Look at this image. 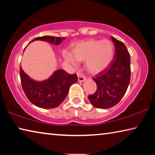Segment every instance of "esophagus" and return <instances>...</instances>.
Instances as JSON below:
<instances>
[{
    "label": "esophagus",
    "instance_id": "34e87169",
    "mask_svg": "<svg viewBox=\"0 0 155 155\" xmlns=\"http://www.w3.org/2000/svg\"><path fill=\"white\" fill-rule=\"evenodd\" d=\"M77 75H78V81H80V82H83V81H84L85 80V77L82 74V73L78 72H77Z\"/></svg>",
    "mask_w": 155,
    "mask_h": 155
}]
</instances>
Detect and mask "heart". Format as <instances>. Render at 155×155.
<instances>
[{"mask_svg":"<svg viewBox=\"0 0 155 155\" xmlns=\"http://www.w3.org/2000/svg\"><path fill=\"white\" fill-rule=\"evenodd\" d=\"M115 48L109 40H90L78 43L72 50V54L65 52L64 57L72 65L78 61H85L89 72L96 74L108 66L114 55Z\"/></svg>","mask_w":155,"mask_h":155,"instance_id":"b5f03b06","label":"heart"}]
</instances>
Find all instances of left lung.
<instances>
[{"instance_id": "left-lung-1", "label": "left lung", "mask_w": 155, "mask_h": 155, "mask_svg": "<svg viewBox=\"0 0 155 155\" xmlns=\"http://www.w3.org/2000/svg\"><path fill=\"white\" fill-rule=\"evenodd\" d=\"M115 45L114 58L108 67L92 78L97 90L88 98L96 108L108 109L121 101L130 79V54L122 41L111 37Z\"/></svg>"}]
</instances>
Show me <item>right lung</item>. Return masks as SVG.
<instances>
[{
	"label": "right lung",
	"instance_id": "right-lung-1",
	"mask_svg": "<svg viewBox=\"0 0 155 155\" xmlns=\"http://www.w3.org/2000/svg\"><path fill=\"white\" fill-rule=\"evenodd\" d=\"M64 39L65 38L46 35L38 37L31 41L41 40L59 45ZM20 76L26 96L31 103L43 109H52L58 107L68 95L72 84L77 83L78 81L77 74H69L61 69L54 72L47 80L40 82L31 79L23 71L21 66Z\"/></svg>",
	"mask_w": 155,
	"mask_h": 155
}]
</instances>
